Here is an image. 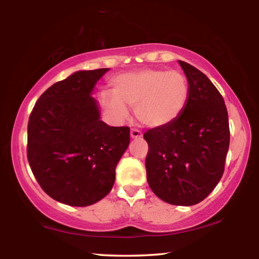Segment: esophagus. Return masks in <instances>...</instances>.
Here are the masks:
<instances>
[{
  "mask_svg": "<svg viewBox=\"0 0 259 259\" xmlns=\"http://www.w3.org/2000/svg\"><path fill=\"white\" fill-rule=\"evenodd\" d=\"M130 136H131V138H133V139H137V138L142 137L143 135H142V133H140V131L137 130V129H131Z\"/></svg>",
  "mask_w": 259,
  "mask_h": 259,
  "instance_id": "34e87169",
  "label": "esophagus"
}]
</instances>
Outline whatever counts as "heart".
<instances>
[{"label":"heart","mask_w":259,"mask_h":259,"mask_svg":"<svg viewBox=\"0 0 259 259\" xmlns=\"http://www.w3.org/2000/svg\"><path fill=\"white\" fill-rule=\"evenodd\" d=\"M113 90L100 94L103 107L117 120L129 116V107L140 123L161 128L176 121L190 98V84L181 72L146 68L113 78Z\"/></svg>","instance_id":"obj_1"}]
</instances>
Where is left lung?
<instances>
[{"mask_svg": "<svg viewBox=\"0 0 259 259\" xmlns=\"http://www.w3.org/2000/svg\"><path fill=\"white\" fill-rule=\"evenodd\" d=\"M190 84V98L181 116L147 130V183L164 202L193 205L212 192L224 172L230 146L229 115L224 99L199 69L178 60Z\"/></svg>", "mask_w": 259, "mask_h": 259, "instance_id": "left-lung-1", "label": "left lung"}]
</instances>
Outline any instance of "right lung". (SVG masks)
<instances>
[{
  "label": "right lung",
  "instance_id": "right-lung-1",
  "mask_svg": "<svg viewBox=\"0 0 259 259\" xmlns=\"http://www.w3.org/2000/svg\"><path fill=\"white\" fill-rule=\"evenodd\" d=\"M109 68L77 71L47 89L30 113L27 159L42 190L58 202L87 207L105 198L130 143L128 126L100 120L94 89Z\"/></svg>",
  "mask_w": 259,
  "mask_h": 259
}]
</instances>
